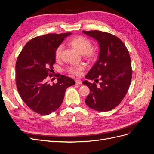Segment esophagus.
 Masks as SVG:
<instances>
[{
  "label": "esophagus",
  "mask_w": 154,
  "mask_h": 154,
  "mask_svg": "<svg viewBox=\"0 0 154 154\" xmlns=\"http://www.w3.org/2000/svg\"><path fill=\"white\" fill-rule=\"evenodd\" d=\"M76 83L77 85H81L82 83V81L80 80H76Z\"/></svg>",
  "instance_id": "34e87169"
}]
</instances>
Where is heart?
I'll return each instance as SVG.
<instances>
[{
  "instance_id": "b5f03b06",
  "label": "heart",
  "mask_w": 154,
  "mask_h": 154,
  "mask_svg": "<svg viewBox=\"0 0 154 154\" xmlns=\"http://www.w3.org/2000/svg\"><path fill=\"white\" fill-rule=\"evenodd\" d=\"M71 44L72 47L75 49L78 52L82 54H87L88 51L90 50L91 48V42L88 39L84 38L83 36H77L72 38L71 40ZM63 50V45H60L56 50L55 56L57 58H60L61 57L62 52ZM84 67L82 65H79L76 67H71L69 68L70 72L74 74H79L80 73V71L82 70Z\"/></svg>"
}]
</instances>
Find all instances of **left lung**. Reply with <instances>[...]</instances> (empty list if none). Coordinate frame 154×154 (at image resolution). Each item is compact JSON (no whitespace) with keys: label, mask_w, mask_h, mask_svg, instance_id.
Here are the masks:
<instances>
[{"label":"left lung","mask_w":154,"mask_h":154,"mask_svg":"<svg viewBox=\"0 0 154 154\" xmlns=\"http://www.w3.org/2000/svg\"><path fill=\"white\" fill-rule=\"evenodd\" d=\"M96 40L100 53L94 66L85 78H97L99 86L87 80L83 82L90 89L85 100L91 109L100 112L109 111L117 106L128 90L132 80V67L128 51L117 36L100 31H83Z\"/></svg>","instance_id":"left-lung-1"}]
</instances>
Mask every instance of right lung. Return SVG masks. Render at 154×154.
Segmentation results:
<instances>
[{
  "label": "right lung",
  "mask_w": 154,
  "mask_h": 154,
  "mask_svg": "<svg viewBox=\"0 0 154 154\" xmlns=\"http://www.w3.org/2000/svg\"><path fill=\"white\" fill-rule=\"evenodd\" d=\"M71 32L36 36L27 42L16 63V84L22 100L29 108L41 115H49L62 103L65 92L75 84L72 78L58 74L57 83L50 85L48 75L54 69L55 52Z\"/></svg>",
  "instance_id": "obj_1"
}]
</instances>
